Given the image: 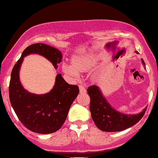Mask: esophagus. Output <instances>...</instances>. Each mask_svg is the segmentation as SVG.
<instances>
[{
	"mask_svg": "<svg viewBox=\"0 0 158 158\" xmlns=\"http://www.w3.org/2000/svg\"><path fill=\"white\" fill-rule=\"evenodd\" d=\"M79 91H80V93H85V92H86V88H85L84 85H79Z\"/></svg>",
	"mask_w": 158,
	"mask_h": 158,
	"instance_id": "esophagus-1",
	"label": "esophagus"
}]
</instances>
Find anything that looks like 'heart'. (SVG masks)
Instances as JSON below:
<instances>
[{"instance_id":"heart-1","label":"heart","mask_w":158,"mask_h":158,"mask_svg":"<svg viewBox=\"0 0 158 158\" xmlns=\"http://www.w3.org/2000/svg\"><path fill=\"white\" fill-rule=\"evenodd\" d=\"M72 64L73 65L66 64V63L63 64V71L74 78H78L79 71H86L89 70L94 65V61L89 58L75 57L72 60Z\"/></svg>"}]
</instances>
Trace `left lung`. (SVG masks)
<instances>
[{"instance_id":"8db88e82","label":"left lung","mask_w":158,"mask_h":158,"mask_svg":"<svg viewBox=\"0 0 158 158\" xmlns=\"http://www.w3.org/2000/svg\"><path fill=\"white\" fill-rule=\"evenodd\" d=\"M137 53L138 52L136 51ZM142 62L145 64L144 61ZM89 95L90 111L97 127L101 131L107 132L119 131L130 128L137 123L144 116L147 108L136 115L119 113L114 109L102 96L97 85H91L87 90Z\"/></svg>"}]
</instances>
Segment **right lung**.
I'll return each mask as SVG.
<instances>
[{
  "label": "right lung",
  "mask_w": 158,
  "mask_h": 158,
  "mask_svg": "<svg viewBox=\"0 0 158 158\" xmlns=\"http://www.w3.org/2000/svg\"><path fill=\"white\" fill-rule=\"evenodd\" d=\"M30 53L44 56L56 69L62 61L61 52L48 44L37 43L27 47L11 73L10 103L18 118L27 129L39 134H51L60 129L64 124L69 109L79 93V87L69 85L59 73L50 92L41 95L29 93L20 82L19 69L23 57Z\"/></svg>",
  "instance_id": "add662e5"
}]
</instances>
